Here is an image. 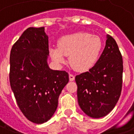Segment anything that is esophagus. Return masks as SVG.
Wrapping results in <instances>:
<instances>
[{"label":"esophagus","mask_w":134,"mask_h":134,"mask_svg":"<svg viewBox=\"0 0 134 134\" xmlns=\"http://www.w3.org/2000/svg\"><path fill=\"white\" fill-rule=\"evenodd\" d=\"M69 78H70V81H73L75 80V75H72V74H71V73H70L69 74Z\"/></svg>","instance_id":"esophagus-1"}]
</instances>
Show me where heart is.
I'll return each mask as SVG.
<instances>
[{
  "mask_svg": "<svg viewBox=\"0 0 134 134\" xmlns=\"http://www.w3.org/2000/svg\"><path fill=\"white\" fill-rule=\"evenodd\" d=\"M102 46V41L98 36L88 32H77L62 36L58 47L50 48V55L55 62L62 64L65 62V56L70 55V64L76 70L85 72L98 61Z\"/></svg>",
  "mask_w": 134,
  "mask_h": 134,
  "instance_id": "obj_1",
  "label": "heart"
}]
</instances>
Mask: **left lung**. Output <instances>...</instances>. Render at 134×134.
Wrapping results in <instances>:
<instances>
[{
	"instance_id": "obj_1",
	"label": "left lung",
	"mask_w": 134,
	"mask_h": 134,
	"mask_svg": "<svg viewBox=\"0 0 134 134\" xmlns=\"http://www.w3.org/2000/svg\"><path fill=\"white\" fill-rule=\"evenodd\" d=\"M123 70L117 43L107 35L105 47L96 64L75 77L79 105L86 115L102 118L113 109L121 96Z\"/></svg>"
}]
</instances>
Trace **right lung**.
Masks as SVG:
<instances>
[{"label":"right lung","instance_id":"right-lung-1","mask_svg":"<svg viewBox=\"0 0 134 134\" xmlns=\"http://www.w3.org/2000/svg\"><path fill=\"white\" fill-rule=\"evenodd\" d=\"M49 54L44 27L28 28L10 51V87L23 114L37 124L52 117L59 96L69 82L67 72L50 69Z\"/></svg>","mask_w":134,"mask_h":134}]
</instances>
